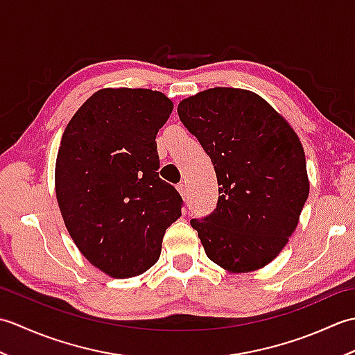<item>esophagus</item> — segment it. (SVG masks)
Returning a JSON list of instances; mask_svg holds the SVG:
<instances>
[{
    "label": "esophagus",
    "mask_w": 355,
    "mask_h": 355,
    "mask_svg": "<svg viewBox=\"0 0 355 355\" xmlns=\"http://www.w3.org/2000/svg\"><path fill=\"white\" fill-rule=\"evenodd\" d=\"M177 191L182 193V197L184 198L186 195H187V186H186V183L184 182H180L178 184H177Z\"/></svg>",
    "instance_id": "obj_1"
}]
</instances>
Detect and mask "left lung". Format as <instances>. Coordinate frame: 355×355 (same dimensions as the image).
Masks as SVG:
<instances>
[{"mask_svg":"<svg viewBox=\"0 0 355 355\" xmlns=\"http://www.w3.org/2000/svg\"><path fill=\"white\" fill-rule=\"evenodd\" d=\"M178 116L214 163L220 198L192 220L207 258L229 273L273 261L296 230L310 193L304 146L259 94L215 87L178 103Z\"/></svg>","mask_w":355,"mask_h":355,"instance_id":"8db88e82","label":"left lung"}]
</instances>
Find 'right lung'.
I'll list each match as a JSON object with an SVG mask.
<instances>
[{"label": "right lung", "instance_id": "obj_1", "mask_svg": "<svg viewBox=\"0 0 355 355\" xmlns=\"http://www.w3.org/2000/svg\"><path fill=\"white\" fill-rule=\"evenodd\" d=\"M173 110L148 88H102L67 125L55 191L79 252L117 279L145 273L160 258L166 229L183 200L158 177L155 135Z\"/></svg>", "mask_w": 355, "mask_h": 355}]
</instances>
